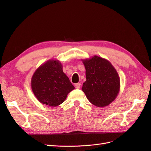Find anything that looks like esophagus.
I'll list each match as a JSON object with an SVG mask.
<instances>
[{"instance_id":"esophagus-1","label":"esophagus","mask_w":151,"mask_h":151,"mask_svg":"<svg viewBox=\"0 0 151 151\" xmlns=\"http://www.w3.org/2000/svg\"><path fill=\"white\" fill-rule=\"evenodd\" d=\"M81 83H77V84H75V87L76 89H79L80 88H81Z\"/></svg>"}]
</instances>
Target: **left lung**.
<instances>
[{
    "mask_svg": "<svg viewBox=\"0 0 151 151\" xmlns=\"http://www.w3.org/2000/svg\"><path fill=\"white\" fill-rule=\"evenodd\" d=\"M82 61L86 76L82 90L92 104L107 106L116 99L120 90V78L116 69L108 60L98 56Z\"/></svg>",
    "mask_w": 151,
    "mask_h": 151,
    "instance_id": "obj_1",
    "label": "left lung"
}]
</instances>
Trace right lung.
Listing matches in <instances>:
<instances>
[{
	"label": "right lung",
	"instance_id": "1",
	"mask_svg": "<svg viewBox=\"0 0 151 151\" xmlns=\"http://www.w3.org/2000/svg\"><path fill=\"white\" fill-rule=\"evenodd\" d=\"M31 88L41 104L56 107L64 102L75 89L63 71L59 60H49L41 65L31 79Z\"/></svg>",
	"mask_w": 151,
	"mask_h": 151
}]
</instances>
